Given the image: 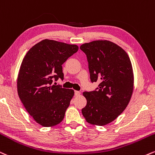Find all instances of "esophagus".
<instances>
[{
	"label": "esophagus",
	"mask_w": 155,
	"mask_h": 155,
	"mask_svg": "<svg viewBox=\"0 0 155 155\" xmlns=\"http://www.w3.org/2000/svg\"><path fill=\"white\" fill-rule=\"evenodd\" d=\"M74 94H75V96H79L81 94V92H79V91H75Z\"/></svg>",
	"instance_id": "1"
}]
</instances>
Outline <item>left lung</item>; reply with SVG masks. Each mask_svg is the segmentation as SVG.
Listing matches in <instances>:
<instances>
[{"instance_id": "8db88e82", "label": "left lung", "mask_w": 155, "mask_h": 155, "mask_svg": "<svg viewBox=\"0 0 155 155\" xmlns=\"http://www.w3.org/2000/svg\"><path fill=\"white\" fill-rule=\"evenodd\" d=\"M80 49L87 55L91 81L100 82L94 91L83 92L87 105L81 113L89 124L105 126L129 103L134 90L131 62L126 52L110 41H92Z\"/></svg>"}]
</instances>
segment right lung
<instances>
[{
	"label": "right lung",
	"mask_w": 155,
	"mask_h": 155,
	"mask_svg": "<svg viewBox=\"0 0 155 155\" xmlns=\"http://www.w3.org/2000/svg\"><path fill=\"white\" fill-rule=\"evenodd\" d=\"M78 50L76 45L46 39L30 48L22 61L17 78L18 97L41 126H56L64 118L74 91L53 82L63 79L62 65Z\"/></svg>",
	"instance_id": "right-lung-1"
}]
</instances>
